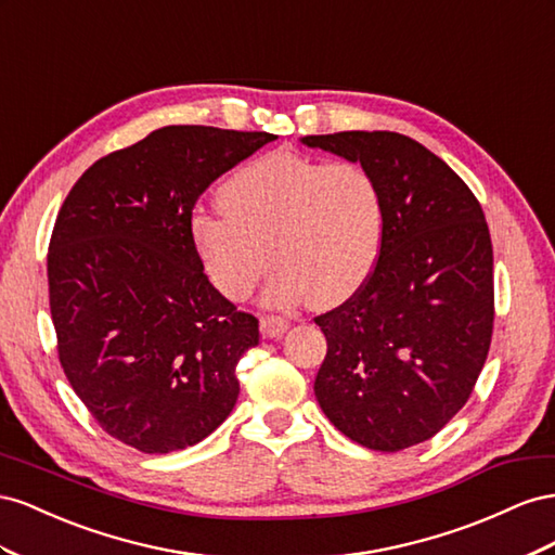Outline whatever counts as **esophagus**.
<instances>
[{"mask_svg": "<svg viewBox=\"0 0 555 555\" xmlns=\"http://www.w3.org/2000/svg\"><path fill=\"white\" fill-rule=\"evenodd\" d=\"M288 330V321L281 319V315H274V313H267L260 319V332L262 337L267 339H279L283 337V332Z\"/></svg>", "mask_w": 555, "mask_h": 555, "instance_id": "esophagus-1", "label": "esophagus"}]
</instances>
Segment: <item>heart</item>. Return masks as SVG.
<instances>
[{
	"label": "heart",
	"mask_w": 555,
	"mask_h": 555,
	"mask_svg": "<svg viewBox=\"0 0 555 555\" xmlns=\"http://www.w3.org/2000/svg\"><path fill=\"white\" fill-rule=\"evenodd\" d=\"M218 207L193 214L190 240L211 286L232 302L253 295L272 260L269 305L309 297L335 307L367 281L382 248V190L351 160L264 153L230 173Z\"/></svg>",
	"instance_id": "b5f03b06"
}]
</instances>
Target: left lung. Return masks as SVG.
Instances as JSON below:
<instances>
[{
  "label": "left lung",
  "mask_w": 555,
  "mask_h": 555,
  "mask_svg": "<svg viewBox=\"0 0 555 555\" xmlns=\"http://www.w3.org/2000/svg\"><path fill=\"white\" fill-rule=\"evenodd\" d=\"M302 141L360 163L384 199L372 274L313 319L327 339L313 392L332 425L362 447L421 444L465 406L488 358L495 291L483 209L444 160L404 134Z\"/></svg>",
  "instance_id": "1"
}]
</instances>
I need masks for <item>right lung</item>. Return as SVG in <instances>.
<instances>
[{"label":"right lung","instance_id":"1","mask_svg":"<svg viewBox=\"0 0 555 555\" xmlns=\"http://www.w3.org/2000/svg\"><path fill=\"white\" fill-rule=\"evenodd\" d=\"M269 132L169 125L83 171L49 244L57 358L104 433L141 453L197 444L240 398L258 319L204 274L190 218Z\"/></svg>","mask_w":555,"mask_h":555}]
</instances>
